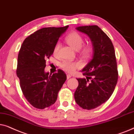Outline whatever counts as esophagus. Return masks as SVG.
Returning <instances> with one entry per match:
<instances>
[{"instance_id": "1", "label": "esophagus", "mask_w": 134, "mask_h": 134, "mask_svg": "<svg viewBox=\"0 0 134 134\" xmlns=\"http://www.w3.org/2000/svg\"><path fill=\"white\" fill-rule=\"evenodd\" d=\"M71 76H71L70 74H67V79H69V78H71Z\"/></svg>"}]
</instances>
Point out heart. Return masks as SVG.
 Instances as JSON below:
<instances>
[{
    "label": "heart",
    "instance_id": "obj_1",
    "mask_svg": "<svg viewBox=\"0 0 134 134\" xmlns=\"http://www.w3.org/2000/svg\"><path fill=\"white\" fill-rule=\"evenodd\" d=\"M65 40L67 42L72 46L74 49H80V53L85 57H88L91 54L92 51L91 47L88 44L84 43V38L81 34L79 33L74 32L70 34L66 37ZM60 46V43L57 42L53 49V54L58 55ZM60 67L65 72L72 74L75 72L76 69L80 68L82 64L80 61H71V60H64L60 63Z\"/></svg>",
    "mask_w": 134,
    "mask_h": 134
}]
</instances>
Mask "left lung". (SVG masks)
Instances as JSON below:
<instances>
[{
	"label": "left lung",
	"instance_id": "obj_1",
	"mask_svg": "<svg viewBox=\"0 0 134 134\" xmlns=\"http://www.w3.org/2000/svg\"><path fill=\"white\" fill-rule=\"evenodd\" d=\"M78 31L90 37L93 58L81 72L86 78H77L74 93L76 102L83 109L98 107L111 97L118 80L117 62L110 38L97 26H80Z\"/></svg>",
	"mask_w": 134,
	"mask_h": 134
}]
</instances>
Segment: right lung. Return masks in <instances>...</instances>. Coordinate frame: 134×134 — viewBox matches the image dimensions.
<instances>
[{
    "label": "right lung",
    "instance_id": "1",
    "mask_svg": "<svg viewBox=\"0 0 134 134\" xmlns=\"http://www.w3.org/2000/svg\"><path fill=\"white\" fill-rule=\"evenodd\" d=\"M69 26L44 27L30 35L19 49L16 75L27 100L34 107L44 109L54 104L67 79L62 70L53 75L44 72L46 60L53 53L58 39Z\"/></svg>",
    "mask_w": 134,
    "mask_h": 134
}]
</instances>
